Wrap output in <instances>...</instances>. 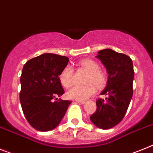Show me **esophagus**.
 <instances>
[{"label": "esophagus", "instance_id": "obj_1", "mask_svg": "<svg viewBox=\"0 0 153 153\" xmlns=\"http://www.w3.org/2000/svg\"><path fill=\"white\" fill-rule=\"evenodd\" d=\"M76 102L79 103V104H85L86 101H85V100H76Z\"/></svg>", "mask_w": 153, "mask_h": 153}]
</instances>
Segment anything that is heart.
<instances>
[{
  "label": "heart",
  "mask_w": 153,
  "mask_h": 153,
  "mask_svg": "<svg viewBox=\"0 0 153 153\" xmlns=\"http://www.w3.org/2000/svg\"><path fill=\"white\" fill-rule=\"evenodd\" d=\"M79 65L88 73L86 79L87 84L72 87L66 92V96L68 98L73 100H85L94 94L96 91L95 86L100 88L105 84L107 78L106 75L99 70L98 63L92 59H83L79 62ZM59 80L63 87H70L74 81V70L70 66L64 68L59 75Z\"/></svg>",
  "instance_id": "obj_1"
}]
</instances>
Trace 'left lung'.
<instances>
[{
	"instance_id": "obj_1",
	"label": "left lung",
	"mask_w": 153,
	"mask_h": 153,
	"mask_svg": "<svg viewBox=\"0 0 153 153\" xmlns=\"http://www.w3.org/2000/svg\"><path fill=\"white\" fill-rule=\"evenodd\" d=\"M96 57L104 64L108 74L107 86L100 94L107 97L106 100H97V110L90 118L99 128L109 129L123 119L132 97V60L111 49L99 51Z\"/></svg>"
}]
</instances>
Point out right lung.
<instances>
[{
    "instance_id": "right-lung-1",
    "label": "right lung",
    "mask_w": 153,
    "mask_h": 153,
    "mask_svg": "<svg viewBox=\"0 0 153 153\" xmlns=\"http://www.w3.org/2000/svg\"><path fill=\"white\" fill-rule=\"evenodd\" d=\"M69 58L52 53L31 59L23 66L21 76L20 102L25 117L40 131L56 128L71 101L57 99L64 94L59 75ZM56 99V102H53Z\"/></svg>"
}]
</instances>
